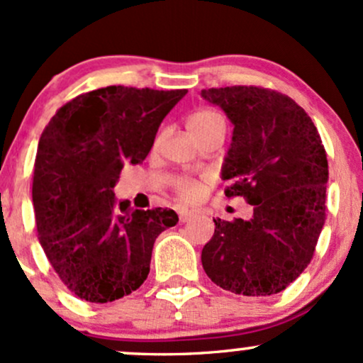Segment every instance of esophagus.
<instances>
[{"label":"esophagus","mask_w":363,"mask_h":363,"mask_svg":"<svg viewBox=\"0 0 363 363\" xmlns=\"http://www.w3.org/2000/svg\"><path fill=\"white\" fill-rule=\"evenodd\" d=\"M193 216H194L193 211H179V222L186 223V222H189Z\"/></svg>","instance_id":"obj_1"}]
</instances>
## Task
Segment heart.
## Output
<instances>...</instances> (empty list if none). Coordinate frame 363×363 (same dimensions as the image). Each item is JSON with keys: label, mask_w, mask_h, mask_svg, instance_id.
Instances as JSON below:
<instances>
[{"label": "heart", "mask_w": 363, "mask_h": 363, "mask_svg": "<svg viewBox=\"0 0 363 363\" xmlns=\"http://www.w3.org/2000/svg\"><path fill=\"white\" fill-rule=\"evenodd\" d=\"M213 128H223V119L218 112L210 109L196 111L194 114L189 116L187 119V129L194 138H198L203 133L210 131ZM172 191L176 198L181 203H198L203 199L206 193V181L205 179H194V177H181L172 182Z\"/></svg>", "instance_id": "b5f03b06"}]
</instances>
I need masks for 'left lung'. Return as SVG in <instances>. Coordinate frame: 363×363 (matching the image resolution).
Masks as SVG:
<instances>
[{"mask_svg":"<svg viewBox=\"0 0 363 363\" xmlns=\"http://www.w3.org/2000/svg\"><path fill=\"white\" fill-rule=\"evenodd\" d=\"M201 95L234 124L222 170L230 181L225 196H242L254 206L249 222L213 220L203 268L232 294H280L307 268L326 220L328 158L318 128L294 99L264 86L205 89Z\"/></svg>","mask_w":363,"mask_h":363,"instance_id":"1","label":"left lung"}]
</instances>
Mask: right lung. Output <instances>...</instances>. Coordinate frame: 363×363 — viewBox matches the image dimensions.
<instances>
[{
	"label": "right lung",
	"mask_w": 363,
	"mask_h": 363,
	"mask_svg": "<svg viewBox=\"0 0 363 363\" xmlns=\"http://www.w3.org/2000/svg\"><path fill=\"white\" fill-rule=\"evenodd\" d=\"M187 94L111 85L56 111L37 147L32 201L49 262L82 301L107 303L140 289L155 239L177 223L167 208L129 211L114 199L126 164H140L158 126Z\"/></svg>",
	"instance_id": "1"
}]
</instances>
